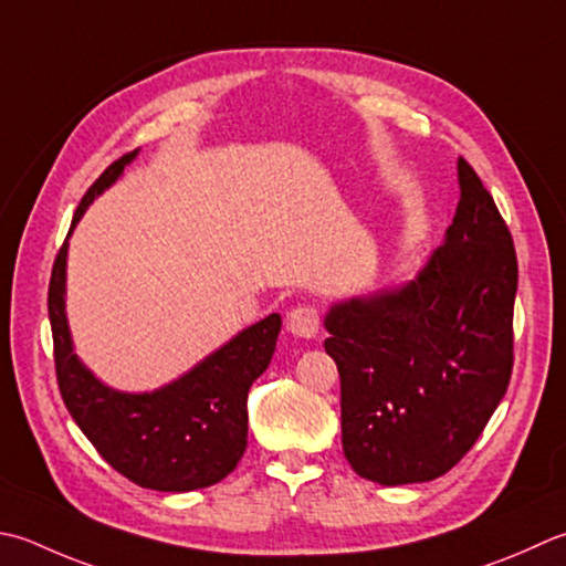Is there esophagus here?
I'll use <instances>...</instances> for the list:
<instances>
[{
    "instance_id": "34e87169",
    "label": "esophagus",
    "mask_w": 566,
    "mask_h": 566,
    "mask_svg": "<svg viewBox=\"0 0 566 566\" xmlns=\"http://www.w3.org/2000/svg\"><path fill=\"white\" fill-rule=\"evenodd\" d=\"M286 328L296 338H316L318 334V312L314 306H296L286 318Z\"/></svg>"
}]
</instances>
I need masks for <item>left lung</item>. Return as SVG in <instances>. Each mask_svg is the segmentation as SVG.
Returning a JSON list of instances; mask_svg holds the SVG:
<instances>
[{
  "mask_svg": "<svg viewBox=\"0 0 566 566\" xmlns=\"http://www.w3.org/2000/svg\"><path fill=\"white\" fill-rule=\"evenodd\" d=\"M444 242L415 280L328 308L343 453L380 485L424 483L467 457L513 373L517 258L467 159Z\"/></svg>",
  "mask_w": 566,
  "mask_h": 566,
  "instance_id": "1",
  "label": "left lung"
}]
</instances>
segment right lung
Returning <instances> with one entry per match:
<instances>
[{"mask_svg": "<svg viewBox=\"0 0 566 566\" xmlns=\"http://www.w3.org/2000/svg\"><path fill=\"white\" fill-rule=\"evenodd\" d=\"M135 157L137 151L119 157L87 188L69 238L85 208L119 179ZM65 268L69 240L53 262L49 318L55 378L75 424L109 467L142 489L188 493L223 481L245 453L248 392L274 356L282 316L270 314L242 328L226 346L159 390L119 392L97 380L75 356L65 316Z\"/></svg>", "mask_w": 566, "mask_h": 566, "instance_id": "obj_1", "label": "right lung"}]
</instances>
